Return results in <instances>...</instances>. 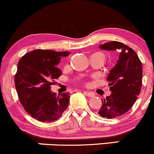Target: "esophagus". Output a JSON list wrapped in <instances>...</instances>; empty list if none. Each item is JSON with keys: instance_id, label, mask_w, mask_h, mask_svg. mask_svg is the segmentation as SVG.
Wrapping results in <instances>:
<instances>
[{"instance_id": "1", "label": "esophagus", "mask_w": 154, "mask_h": 154, "mask_svg": "<svg viewBox=\"0 0 154 154\" xmlns=\"http://www.w3.org/2000/svg\"><path fill=\"white\" fill-rule=\"evenodd\" d=\"M83 94H85V96H88V97H94V94H93V93L89 92V91H84Z\"/></svg>"}]
</instances>
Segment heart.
I'll return each mask as SVG.
<instances>
[{
    "label": "heart",
    "mask_w": 154,
    "mask_h": 154,
    "mask_svg": "<svg viewBox=\"0 0 154 154\" xmlns=\"http://www.w3.org/2000/svg\"><path fill=\"white\" fill-rule=\"evenodd\" d=\"M100 54H102V53H100ZM102 55H103V56H104V55H103V54H102Z\"/></svg>",
    "instance_id": "1"
}]
</instances>
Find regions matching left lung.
Returning <instances> with one entry per match:
<instances>
[{
  "mask_svg": "<svg viewBox=\"0 0 154 154\" xmlns=\"http://www.w3.org/2000/svg\"><path fill=\"white\" fill-rule=\"evenodd\" d=\"M99 47L120 53L107 78L112 94L102 99V105L98 110L99 116L110 119L125 114L136 102L141 91L143 66L134 50L121 42H107Z\"/></svg>",
  "mask_w": 154,
  "mask_h": 154,
  "instance_id": "8db88e82",
  "label": "left lung"
}]
</instances>
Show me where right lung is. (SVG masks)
<instances>
[{
  "instance_id": "obj_1",
  "label": "right lung",
  "mask_w": 154,
  "mask_h": 154,
  "mask_svg": "<svg viewBox=\"0 0 154 154\" xmlns=\"http://www.w3.org/2000/svg\"><path fill=\"white\" fill-rule=\"evenodd\" d=\"M69 54L66 51L34 50L18 62L14 79L17 92L25 111L38 121H56L69 106L70 94L57 95L50 89L53 80L62 74L57 65Z\"/></svg>"
}]
</instances>
